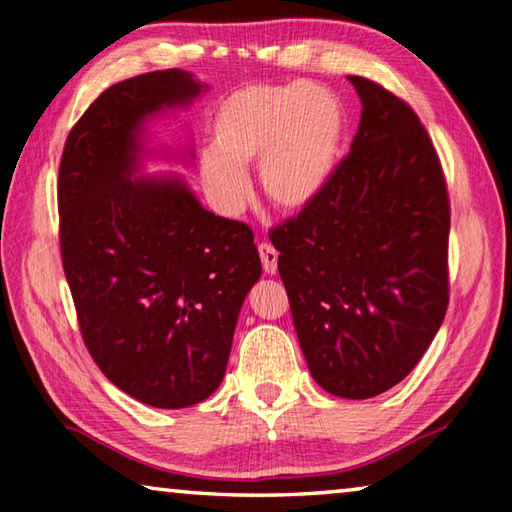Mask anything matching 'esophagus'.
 <instances>
[{
    "label": "esophagus",
    "instance_id": "obj_1",
    "mask_svg": "<svg viewBox=\"0 0 512 512\" xmlns=\"http://www.w3.org/2000/svg\"><path fill=\"white\" fill-rule=\"evenodd\" d=\"M259 257H262L264 273L275 275L277 273V250L271 244H262L259 246Z\"/></svg>",
    "mask_w": 512,
    "mask_h": 512
}]
</instances>
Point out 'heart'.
Here are the masks:
<instances>
[{"label": "heart", "mask_w": 512, "mask_h": 512, "mask_svg": "<svg viewBox=\"0 0 512 512\" xmlns=\"http://www.w3.org/2000/svg\"><path fill=\"white\" fill-rule=\"evenodd\" d=\"M343 133L341 101L320 85H246L214 112V153L201 158L203 185L221 212L237 214L250 194L244 169L259 162L264 196L298 212L332 178Z\"/></svg>", "instance_id": "heart-1"}]
</instances>
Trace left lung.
Segmentation results:
<instances>
[{"label": "left lung", "instance_id": "obj_1", "mask_svg": "<svg viewBox=\"0 0 512 512\" xmlns=\"http://www.w3.org/2000/svg\"><path fill=\"white\" fill-rule=\"evenodd\" d=\"M348 81L363 106L348 158L271 241L311 377L368 400L400 384L443 325L449 201L411 106Z\"/></svg>", "mask_w": 512, "mask_h": 512}]
</instances>
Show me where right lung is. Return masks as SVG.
<instances>
[{
    "mask_svg": "<svg viewBox=\"0 0 512 512\" xmlns=\"http://www.w3.org/2000/svg\"><path fill=\"white\" fill-rule=\"evenodd\" d=\"M205 90L183 69L110 85L60 160V253L83 341L112 384L155 409L219 388L262 275L246 223L207 212L183 176H140L144 158L164 153L149 149V121ZM169 155L189 162L194 151Z\"/></svg>",
    "mask_w": 512,
    "mask_h": 512,
    "instance_id": "1",
    "label": "right lung"
}]
</instances>
